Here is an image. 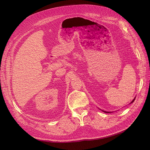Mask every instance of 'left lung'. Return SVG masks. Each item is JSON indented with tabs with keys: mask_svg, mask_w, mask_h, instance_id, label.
<instances>
[{
	"mask_svg": "<svg viewBox=\"0 0 150 150\" xmlns=\"http://www.w3.org/2000/svg\"><path fill=\"white\" fill-rule=\"evenodd\" d=\"M135 98H136V97H135L134 98V99L132 100V101L131 102V103H130L129 104H131V103H133V102L134 101V100H135ZM100 110H101V109H100ZM101 111H103V112H105V113H111V112H109V111H104V110H101Z\"/></svg>",
	"mask_w": 150,
	"mask_h": 150,
	"instance_id": "1",
	"label": "left lung"
}]
</instances>
